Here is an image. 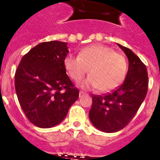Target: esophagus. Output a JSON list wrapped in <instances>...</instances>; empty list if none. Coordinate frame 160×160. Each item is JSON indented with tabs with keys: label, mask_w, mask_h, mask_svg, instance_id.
<instances>
[{
	"label": "esophagus",
	"mask_w": 160,
	"mask_h": 160,
	"mask_svg": "<svg viewBox=\"0 0 160 160\" xmlns=\"http://www.w3.org/2000/svg\"><path fill=\"white\" fill-rule=\"evenodd\" d=\"M86 94V93H84L83 91H80V92H79V98H82V97L85 96Z\"/></svg>",
	"instance_id": "1"
}]
</instances>
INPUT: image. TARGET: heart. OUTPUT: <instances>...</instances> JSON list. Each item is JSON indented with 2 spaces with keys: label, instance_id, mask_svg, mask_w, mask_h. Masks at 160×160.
I'll return each mask as SVG.
<instances>
[{
  "label": "heart",
  "instance_id": "heart-1",
  "mask_svg": "<svg viewBox=\"0 0 160 160\" xmlns=\"http://www.w3.org/2000/svg\"><path fill=\"white\" fill-rule=\"evenodd\" d=\"M66 71L76 82H81L88 72L90 77L83 82L82 87L110 92L119 87L128 72L125 57L112 48L92 44L80 50L78 57L67 55L63 60Z\"/></svg>",
  "mask_w": 160,
  "mask_h": 160
}]
</instances>
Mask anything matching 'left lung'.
Here are the masks:
<instances>
[{
  "label": "left lung",
  "mask_w": 160,
  "mask_h": 160,
  "mask_svg": "<svg viewBox=\"0 0 160 160\" xmlns=\"http://www.w3.org/2000/svg\"><path fill=\"white\" fill-rule=\"evenodd\" d=\"M128 59V70L124 82L112 93L93 95L89 117L95 128L104 132L124 128L138 111L147 95V67L129 48L117 44Z\"/></svg>",
  "instance_id": "8db88e82"
}]
</instances>
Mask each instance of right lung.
I'll list each match as a JSON object with an SVG mask.
<instances>
[{
	"instance_id": "1",
	"label": "right lung",
	"mask_w": 160,
	"mask_h": 160,
	"mask_svg": "<svg viewBox=\"0 0 160 160\" xmlns=\"http://www.w3.org/2000/svg\"><path fill=\"white\" fill-rule=\"evenodd\" d=\"M67 43L43 42L23 55L15 74L20 107L30 122L48 128L62 122L79 91L67 74Z\"/></svg>"
}]
</instances>
